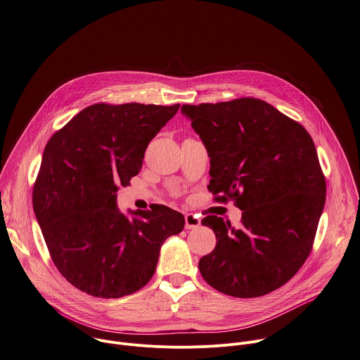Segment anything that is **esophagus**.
<instances>
[{"mask_svg":"<svg viewBox=\"0 0 360 360\" xmlns=\"http://www.w3.org/2000/svg\"><path fill=\"white\" fill-rule=\"evenodd\" d=\"M201 219L198 217H195L194 214H187L186 215V229H193L200 226Z\"/></svg>","mask_w":360,"mask_h":360,"instance_id":"1","label":"esophagus"}]
</instances>
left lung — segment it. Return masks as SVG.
Here are the masks:
<instances>
[{
  "label": "left lung",
  "instance_id": "obj_1",
  "mask_svg": "<svg viewBox=\"0 0 360 360\" xmlns=\"http://www.w3.org/2000/svg\"><path fill=\"white\" fill-rule=\"evenodd\" d=\"M211 158L208 190L235 200L240 226L208 215L215 236L204 280L239 298L285 284L307 260L325 204V177L305 128L259 98L181 107Z\"/></svg>",
  "mask_w": 360,
  "mask_h": 360
}]
</instances>
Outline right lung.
Here are the masks:
<instances>
[{
    "label": "right lung",
    "instance_id": "right-lung-1",
    "mask_svg": "<svg viewBox=\"0 0 360 360\" xmlns=\"http://www.w3.org/2000/svg\"><path fill=\"white\" fill-rule=\"evenodd\" d=\"M155 104H94L46 143L32 202L51 257L76 288L100 298L129 295L152 278L163 242L184 228L166 207H117L120 186L142 169L145 150L179 111Z\"/></svg>",
    "mask_w": 360,
    "mask_h": 360
}]
</instances>
